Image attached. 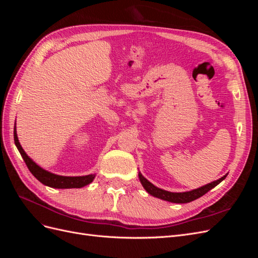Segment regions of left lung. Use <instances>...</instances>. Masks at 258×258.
<instances>
[{
  "instance_id": "1",
  "label": "left lung",
  "mask_w": 258,
  "mask_h": 258,
  "mask_svg": "<svg viewBox=\"0 0 258 258\" xmlns=\"http://www.w3.org/2000/svg\"><path fill=\"white\" fill-rule=\"evenodd\" d=\"M226 176H227V174L224 175L220 179H217V181H214L212 183L200 187V188L194 189V190H190V191L170 192V191L160 189V188H158V187L154 186L151 182H148L147 179L141 173L139 172L140 181H141L143 187L148 194L152 195V196H154L156 198H159V199L170 201V202H174V204H187V202H190V201H194V200L200 198L201 196H204L205 194H207L209 190L212 189L213 187H215L216 185L220 184L223 181V179H225Z\"/></svg>"
}]
</instances>
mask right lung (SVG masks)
<instances>
[{
    "label": "right lung",
    "mask_w": 258,
    "mask_h": 258,
    "mask_svg": "<svg viewBox=\"0 0 258 258\" xmlns=\"http://www.w3.org/2000/svg\"><path fill=\"white\" fill-rule=\"evenodd\" d=\"M14 140L28 169L30 170V172L46 186L52 187V188H81L83 186L90 184L93 181V178H95V174H89L85 176H61L52 174L48 172V171L38 167L34 161H32V159L29 158V156L22 150V147L18 141L16 127H15L14 130Z\"/></svg>",
    "instance_id": "obj_1"
}]
</instances>
